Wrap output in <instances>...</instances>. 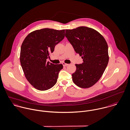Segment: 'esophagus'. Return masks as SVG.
Returning <instances> with one entry per match:
<instances>
[{"instance_id":"obj_1","label":"esophagus","mask_w":130,"mask_h":130,"mask_svg":"<svg viewBox=\"0 0 130 130\" xmlns=\"http://www.w3.org/2000/svg\"><path fill=\"white\" fill-rule=\"evenodd\" d=\"M62 64H63V66H68V65H69V64H66V63H62Z\"/></svg>"}]
</instances>
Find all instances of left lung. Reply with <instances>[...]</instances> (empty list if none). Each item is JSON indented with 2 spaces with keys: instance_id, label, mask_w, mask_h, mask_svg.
I'll return each instance as SVG.
<instances>
[{
  "instance_id": "left-lung-1",
  "label": "left lung",
  "mask_w": 130,
  "mask_h": 130,
  "mask_svg": "<svg viewBox=\"0 0 130 130\" xmlns=\"http://www.w3.org/2000/svg\"><path fill=\"white\" fill-rule=\"evenodd\" d=\"M65 30L66 37L83 59L82 64H75L72 80L81 88H89L100 80L107 65V44L99 32L90 27L79 26Z\"/></svg>"
}]
</instances>
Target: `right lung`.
<instances>
[{
    "label": "right lung",
    "mask_w": 130,
    "mask_h": 130,
    "mask_svg": "<svg viewBox=\"0 0 130 130\" xmlns=\"http://www.w3.org/2000/svg\"><path fill=\"white\" fill-rule=\"evenodd\" d=\"M64 37L65 29L45 28L30 32L24 40L21 64L26 79L36 89L46 90L56 83L63 65L50 63L47 59Z\"/></svg>",
    "instance_id": "obj_1"
}]
</instances>
